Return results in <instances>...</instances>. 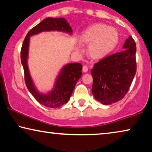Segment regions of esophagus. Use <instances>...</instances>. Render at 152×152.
Segmentation results:
<instances>
[{
    "instance_id": "obj_1",
    "label": "esophagus",
    "mask_w": 152,
    "mask_h": 152,
    "mask_svg": "<svg viewBox=\"0 0 152 152\" xmlns=\"http://www.w3.org/2000/svg\"><path fill=\"white\" fill-rule=\"evenodd\" d=\"M88 71V67L86 66V65H84L83 67V72H87Z\"/></svg>"
}]
</instances>
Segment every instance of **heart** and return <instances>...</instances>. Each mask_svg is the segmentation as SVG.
Returning <instances> with one entry per match:
<instances>
[{"label": "heart", "instance_id": "obj_1", "mask_svg": "<svg viewBox=\"0 0 152 152\" xmlns=\"http://www.w3.org/2000/svg\"><path fill=\"white\" fill-rule=\"evenodd\" d=\"M118 38L116 29L102 24L92 25L80 36V40L89 44L88 54L94 59L102 58L109 53L116 46Z\"/></svg>", "mask_w": 152, "mask_h": 152}]
</instances>
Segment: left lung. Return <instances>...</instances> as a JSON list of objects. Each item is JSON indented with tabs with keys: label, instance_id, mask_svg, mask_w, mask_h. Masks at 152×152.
Masks as SVG:
<instances>
[{
	"label": "left lung",
	"instance_id": "obj_1",
	"mask_svg": "<svg viewBox=\"0 0 152 152\" xmlns=\"http://www.w3.org/2000/svg\"><path fill=\"white\" fill-rule=\"evenodd\" d=\"M123 51L99 61L91 69V92L95 99L104 105L117 102L128 91L137 72L134 40L130 36Z\"/></svg>",
	"mask_w": 152,
	"mask_h": 152
}]
</instances>
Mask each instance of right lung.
Instances as JSON below:
<instances>
[{
	"label": "right lung",
	"mask_w": 152,
	"mask_h": 152,
	"mask_svg": "<svg viewBox=\"0 0 152 152\" xmlns=\"http://www.w3.org/2000/svg\"><path fill=\"white\" fill-rule=\"evenodd\" d=\"M44 31H60L72 35V28L64 18H47L28 31L20 53L27 89L41 104L48 108H55L60 107L69 101L77 81L82 76L83 65L78 63H68L64 65L56 77L52 90L46 94L39 91L31 76L27 60L28 57L30 37Z\"/></svg>",
	"instance_id": "add662e5"
}]
</instances>
